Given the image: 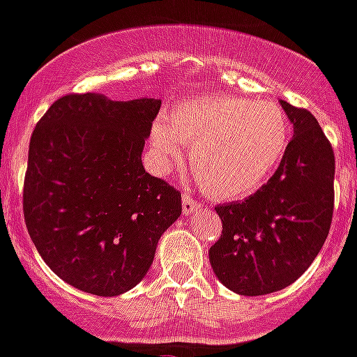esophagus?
Here are the masks:
<instances>
[{"instance_id": "obj_1", "label": "esophagus", "mask_w": 357, "mask_h": 357, "mask_svg": "<svg viewBox=\"0 0 357 357\" xmlns=\"http://www.w3.org/2000/svg\"><path fill=\"white\" fill-rule=\"evenodd\" d=\"M200 208H202V206H200V204L191 197V195L188 193L182 195V211H184L185 216H190L193 215V213L200 211Z\"/></svg>"}]
</instances>
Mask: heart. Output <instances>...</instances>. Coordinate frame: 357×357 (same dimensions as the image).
I'll return each mask as SVG.
<instances>
[{
  "instance_id": "b5f03b06",
  "label": "heart",
  "mask_w": 357,
  "mask_h": 357,
  "mask_svg": "<svg viewBox=\"0 0 357 357\" xmlns=\"http://www.w3.org/2000/svg\"><path fill=\"white\" fill-rule=\"evenodd\" d=\"M289 139L278 106L234 96L182 100L149 133L157 172L181 162L188 146L200 188L216 200H242L261 190L282 164Z\"/></svg>"
}]
</instances>
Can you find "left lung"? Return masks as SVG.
Listing matches in <instances>:
<instances>
[{"label":"left lung","mask_w":357,"mask_h":357,"mask_svg":"<svg viewBox=\"0 0 357 357\" xmlns=\"http://www.w3.org/2000/svg\"><path fill=\"white\" fill-rule=\"evenodd\" d=\"M294 130L282 164L242 202L216 206L222 234L209 249L229 291L261 296L296 282L327 240L334 209V153L307 109L280 99Z\"/></svg>","instance_id":"8db88e82"}]
</instances>
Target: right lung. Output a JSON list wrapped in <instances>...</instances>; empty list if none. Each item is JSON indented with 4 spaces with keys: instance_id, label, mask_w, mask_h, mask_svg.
Masks as SVG:
<instances>
[{
    "instance_id": "add662e5",
    "label": "right lung",
    "mask_w": 357,
    "mask_h": 357,
    "mask_svg": "<svg viewBox=\"0 0 357 357\" xmlns=\"http://www.w3.org/2000/svg\"><path fill=\"white\" fill-rule=\"evenodd\" d=\"M160 100L70 93L30 139L23 211L33 245L72 287L119 296L141 282L181 193L146 173L142 149Z\"/></svg>"
}]
</instances>
